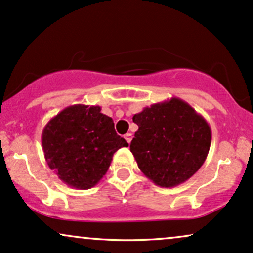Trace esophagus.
Instances as JSON below:
<instances>
[{
    "instance_id": "34e87169",
    "label": "esophagus",
    "mask_w": 253,
    "mask_h": 253,
    "mask_svg": "<svg viewBox=\"0 0 253 253\" xmlns=\"http://www.w3.org/2000/svg\"><path fill=\"white\" fill-rule=\"evenodd\" d=\"M124 138H126V141L127 142V143H130V142H131V139H132V135L130 132H127V133H126V135H124Z\"/></svg>"
}]
</instances>
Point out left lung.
<instances>
[{
    "instance_id": "1",
    "label": "left lung",
    "mask_w": 253,
    "mask_h": 253,
    "mask_svg": "<svg viewBox=\"0 0 253 253\" xmlns=\"http://www.w3.org/2000/svg\"><path fill=\"white\" fill-rule=\"evenodd\" d=\"M138 126L130 151L138 168L160 187L179 186L200 169L210 151L212 131L201 115L171 98L133 115Z\"/></svg>"
}]
</instances>
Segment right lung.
I'll return each instance as SVG.
<instances>
[{
  "label": "right lung",
  "instance_id": "add662e5",
  "mask_svg": "<svg viewBox=\"0 0 253 253\" xmlns=\"http://www.w3.org/2000/svg\"><path fill=\"white\" fill-rule=\"evenodd\" d=\"M100 106H67L44 126L41 142L48 167L62 182L90 189L106 174L114 154L126 141L115 131Z\"/></svg>",
  "mask_w": 253,
  "mask_h": 253
}]
</instances>
